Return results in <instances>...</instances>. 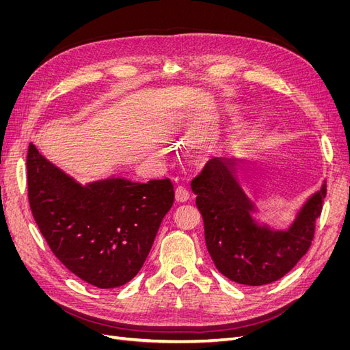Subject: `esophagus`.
Returning <instances> with one entry per match:
<instances>
[{"mask_svg": "<svg viewBox=\"0 0 350 350\" xmlns=\"http://www.w3.org/2000/svg\"><path fill=\"white\" fill-rule=\"evenodd\" d=\"M189 198V191L183 187V185H178L176 189H175V200L179 201V203H184V201H187Z\"/></svg>", "mask_w": 350, "mask_h": 350, "instance_id": "1", "label": "esophagus"}]
</instances>
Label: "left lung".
<instances>
[{
    "label": "left lung",
    "instance_id": "obj_1",
    "mask_svg": "<svg viewBox=\"0 0 350 350\" xmlns=\"http://www.w3.org/2000/svg\"><path fill=\"white\" fill-rule=\"evenodd\" d=\"M237 162L210 159L191 181V189L197 194L207 251L216 269L241 284H267L291 271L310 250L327 185L324 183L306 201L288 230H273L252 219L256 208L237 181Z\"/></svg>",
    "mask_w": 350,
    "mask_h": 350
}]
</instances>
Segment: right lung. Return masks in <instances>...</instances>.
<instances>
[{
	"label": "right lung",
	"mask_w": 350,
	"mask_h": 350,
	"mask_svg": "<svg viewBox=\"0 0 350 350\" xmlns=\"http://www.w3.org/2000/svg\"><path fill=\"white\" fill-rule=\"evenodd\" d=\"M26 165L31 215L54 256L96 288L130 282L172 207L171 179L140 184L109 178L81 185L31 143Z\"/></svg>",
	"instance_id": "1"
}]
</instances>
